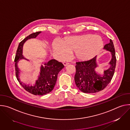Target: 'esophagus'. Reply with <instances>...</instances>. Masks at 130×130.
<instances>
[{
    "instance_id": "34e87169",
    "label": "esophagus",
    "mask_w": 130,
    "mask_h": 130,
    "mask_svg": "<svg viewBox=\"0 0 130 130\" xmlns=\"http://www.w3.org/2000/svg\"><path fill=\"white\" fill-rule=\"evenodd\" d=\"M63 65H64L65 66H67V65H68L69 64V63H67V62H63Z\"/></svg>"
}]
</instances>
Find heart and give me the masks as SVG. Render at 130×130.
<instances>
[{
    "label": "heart",
    "mask_w": 130,
    "mask_h": 130,
    "mask_svg": "<svg viewBox=\"0 0 130 130\" xmlns=\"http://www.w3.org/2000/svg\"><path fill=\"white\" fill-rule=\"evenodd\" d=\"M100 37L91 35L67 37L62 43L54 42L52 44L54 53L59 58H66L69 52H73V56L79 60H88L97 55L103 47Z\"/></svg>",
    "instance_id": "obj_1"
}]
</instances>
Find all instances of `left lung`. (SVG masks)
Instances as JSON below:
<instances>
[{"mask_svg": "<svg viewBox=\"0 0 130 130\" xmlns=\"http://www.w3.org/2000/svg\"><path fill=\"white\" fill-rule=\"evenodd\" d=\"M104 49L111 52L112 58L109 62L110 67L104 71L101 76L95 69L97 66L96 57L86 61L76 62L75 81L77 87L84 93H95L104 89L112 80L115 72L116 58L112 40L104 46Z\"/></svg>", "mask_w": 130, "mask_h": 130, "instance_id": "8db88e82", "label": "left lung"}]
</instances>
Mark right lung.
I'll return each instance as SVG.
<instances>
[{
	"mask_svg": "<svg viewBox=\"0 0 130 130\" xmlns=\"http://www.w3.org/2000/svg\"><path fill=\"white\" fill-rule=\"evenodd\" d=\"M41 32V31H39L33 33L27 36L20 42L17 49L14 60L15 63V74L18 81L28 92L33 95L39 96L46 95L52 90L56 83L59 72L64 67V65L61 62H59L56 60L53 59L50 60L44 64V67L41 66L40 76L38 80L36 81L34 86H29L26 85H23L21 82L18 78V73L20 72V70L17 66V64L20 59H25L22 55L23 45L27 40L35 38Z\"/></svg>",
	"mask_w": 130,
	"mask_h": 130,
	"instance_id": "right-lung-1",
	"label": "right lung"
}]
</instances>
